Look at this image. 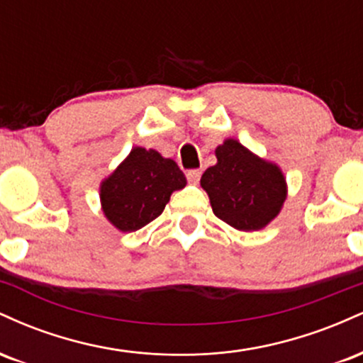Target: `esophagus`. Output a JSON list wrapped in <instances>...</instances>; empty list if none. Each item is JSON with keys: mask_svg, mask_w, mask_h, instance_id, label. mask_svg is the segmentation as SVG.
<instances>
[{"mask_svg": "<svg viewBox=\"0 0 363 363\" xmlns=\"http://www.w3.org/2000/svg\"><path fill=\"white\" fill-rule=\"evenodd\" d=\"M186 177H187V181L191 182V184H198L199 179H201V170H199V169H191V170H187Z\"/></svg>", "mask_w": 363, "mask_h": 363, "instance_id": "1", "label": "esophagus"}]
</instances>
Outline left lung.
Here are the masks:
<instances>
[{
	"label": "left lung",
	"mask_w": 363,
	"mask_h": 363,
	"mask_svg": "<svg viewBox=\"0 0 363 363\" xmlns=\"http://www.w3.org/2000/svg\"><path fill=\"white\" fill-rule=\"evenodd\" d=\"M215 155L216 164L201 176L213 213L237 230L264 228L286 199L281 169L232 138L216 147Z\"/></svg>",
	"instance_id": "8db88e82"
}]
</instances>
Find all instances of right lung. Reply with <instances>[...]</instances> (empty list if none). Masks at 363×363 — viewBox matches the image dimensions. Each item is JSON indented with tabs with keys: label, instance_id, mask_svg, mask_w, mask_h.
Returning a JSON list of instances; mask_svg holds the SVG:
<instances>
[{
	"label": "right lung",
	"instance_id": "right-lung-1",
	"mask_svg": "<svg viewBox=\"0 0 363 363\" xmlns=\"http://www.w3.org/2000/svg\"><path fill=\"white\" fill-rule=\"evenodd\" d=\"M186 176L172 158L157 150L135 147L119 167L104 179L101 203L106 218L121 232H135L162 215Z\"/></svg>",
	"mask_w": 363,
	"mask_h": 363
}]
</instances>
